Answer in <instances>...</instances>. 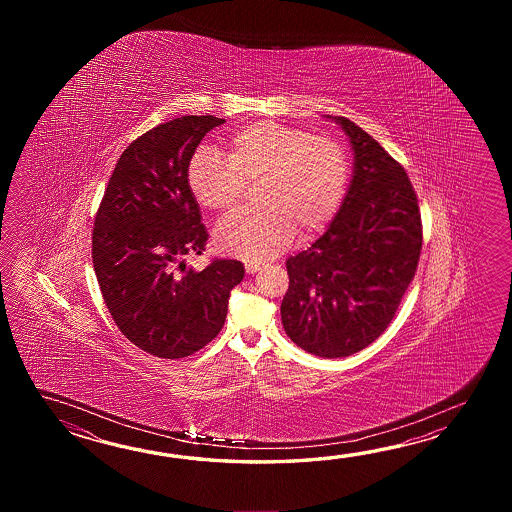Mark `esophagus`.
Segmentation results:
<instances>
[{
	"instance_id": "obj_1",
	"label": "esophagus",
	"mask_w": 512,
	"mask_h": 512,
	"mask_svg": "<svg viewBox=\"0 0 512 512\" xmlns=\"http://www.w3.org/2000/svg\"><path fill=\"white\" fill-rule=\"evenodd\" d=\"M261 269L260 263H256V261H247L245 263V271L247 274H254V272H258Z\"/></svg>"
}]
</instances>
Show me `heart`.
I'll return each mask as SVG.
<instances>
[{"instance_id":"heart-1","label":"heart","mask_w":512,"mask_h":512,"mask_svg":"<svg viewBox=\"0 0 512 512\" xmlns=\"http://www.w3.org/2000/svg\"><path fill=\"white\" fill-rule=\"evenodd\" d=\"M351 163L342 142L261 120L236 131L225 157L201 148L188 166V186L201 207L229 210L258 186L263 207L234 212L214 230L219 251L261 261L285 251L296 236L326 229L348 194Z\"/></svg>"}]
</instances>
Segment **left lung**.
<instances>
[{
  "mask_svg": "<svg viewBox=\"0 0 512 512\" xmlns=\"http://www.w3.org/2000/svg\"><path fill=\"white\" fill-rule=\"evenodd\" d=\"M355 155L348 194L324 236L291 256L283 296L287 337L338 359L368 348L390 326L423 247L421 212L403 166L346 117H329Z\"/></svg>",
  "mask_w": 512,
  "mask_h": 512,
  "instance_id": "8db88e82",
  "label": "left lung"
}]
</instances>
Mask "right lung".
I'll list each match as a JSON object with an SVG mask.
<instances>
[{
  "label": "right lung",
  "instance_id": "add662e5",
  "mask_svg": "<svg viewBox=\"0 0 512 512\" xmlns=\"http://www.w3.org/2000/svg\"><path fill=\"white\" fill-rule=\"evenodd\" d=\"M225 119L186 115L159 124L122 152L93 227V267L122 335L159 359H183L218 337L238 260L186 269L208 232L188 186L199 142Z\"/></svg>",
  "mask_w": 512,
  "mask_h": 512
}]
</instances>
